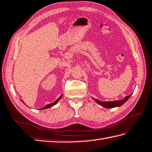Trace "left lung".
Segmentation results:
<instances>
[{
    "instance_id": "1",
    "label": "left lung",
    "mask_w": 152,
    "mask_h": 152,
    "mask_svg": "<svg viewBox=\"0 0 152 152\" xmlns=\"http://www.w3.org/2000/svg\"><path fill=\"white\" fill-rule=\"evenodd\" d=\"M131 96V95L126 96L124 97V99L122 100H116V101H114V102H102V101H99L97 99H94V98L93 99L97 103L99 104L100 105H102L103 107L110 109V108H114V107H120L121 105H122V104L129 98Z\"/></svg>"
}]
</instances>
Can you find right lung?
Masks as SVG:
<instances>
[{"mask_svg":"<svg viewBox=\"0 0 152 152\" xmlns=\"http://www.w3.org/2000/svg\"><path fill=\"white\" fill-rule=\"evenodd\" d=\"M62 95H61V96H60L59 97H58V99H57L56 101H55V102H53V103H50V104H46V105L45 106V107H43V108H42V109H48V108H50V107H53V106H54V105H55V104H56L57 103H58V101L60 99H61L62 98ZM21 102L23 103H24V102H23V101L21 100Z\"/></svg>","mask_w":152,"mask_h":152,"instance_id":"right-lung-1","label":"right lung"}]
</instances>
